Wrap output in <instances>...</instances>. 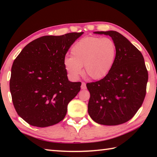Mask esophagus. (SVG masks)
<instances>
[{"mask_svg":"<svg viewBox=\"0 0 157 157\" xmlns=\"http://www.w3.org/2000/svg\"><path fill=\"white\" fill-rule=\"evenodd\" d=\"M81 89H86V83H85V82H82V85H81Z\"/></svg>","mask_w":157,"mask_h":157,"instance_id":"obj_1","label":"esophagus"}]
</instances>
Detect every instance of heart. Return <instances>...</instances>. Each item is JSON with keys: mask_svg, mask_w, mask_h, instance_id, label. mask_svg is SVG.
I'll use <instances>...</instances> for the list:
<instances>
[{"mask_svg": "<svg viewBox=\"0 0 157 157\" xmlns=\"http://www.w3.org/2000/svg\"><path fill=\"white\" fill-rule=\"evenodd\" d=\"M116 46L107 37L86 36L82 38L71 48L72 56H67L63 65L68 75L78 79L83 73L93 79H100L110 72L115 62Z\"/></svg>", "mask_w": 157, "mask_h": 157, "instance_id": "obj_1", "label": "heart"}]
</instances>
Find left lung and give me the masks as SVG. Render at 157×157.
<instances>
[{"label":"left lung","instance_id":"left-lung-1","mask_svg":"<svg viewBox=\"0 0 157 157\" xmlns=\"http://www.w3.org/2000/svg\"><path fill=\"white\" fill-rule=\"evenodd\" d=\"M112 38L116 46L113 68L99 81L86 84L88 112L97 123L118 125L132 118L146 94L148 73L143 57L128 39L116 31L95 32Z\"/></svg>","mask_w":157,"mask_h":157}]
</instances>
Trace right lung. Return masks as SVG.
<instances>
[{"label": "right lung", "mask_w": 157, "mask_h": 157, "mask_svg": "<svg viewBox=\"0 0 157 157\" xmlns=\"http://www.w3.org/2000/svg\"><path fill=\"white\" fill-rule=\"evenodd\" d=\"M84 33L44 36L24 47L13 62L10 89L18 115L30 125L45 127L62 121L81 82L68 79L63 60Z\"/></svg>", "instance_id": "1"}]
</instances>
